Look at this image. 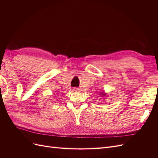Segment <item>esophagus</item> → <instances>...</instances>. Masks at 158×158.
<instances>
[{"label":"esophagus","instance_id":"34e87169","mask_svg":"<svg viewBox=\"0 0 158 158\" xmlns=\"http://www.w3.org/2000/svg\"><path fill=\"white\" fill-rule=\"evenodd\" d=\"M73 90L74 91V92H78L79 89L77 88H73Z\"/></svg>","mask_w":158,"mask_h":158}]
</instances>
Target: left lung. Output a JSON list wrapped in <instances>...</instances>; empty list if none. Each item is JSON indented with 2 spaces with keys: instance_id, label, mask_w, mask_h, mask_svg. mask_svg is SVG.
<instances>
[{
  "instance_id": "left-lung-1",
  "label": "left lung",
  "mask_w": 158,
  "mask_h": 158,
  "mask_svg": "<svg viewBox=\"0 0 158 158\" xmlns=\"http://www.w3.org/2000/svg\"><path fill=\"white\" fill-rule=\"evenodd\" d=\"M102 94V95H106V94H103V93H102V94Z\"/></svg>"
}]
</instances>
